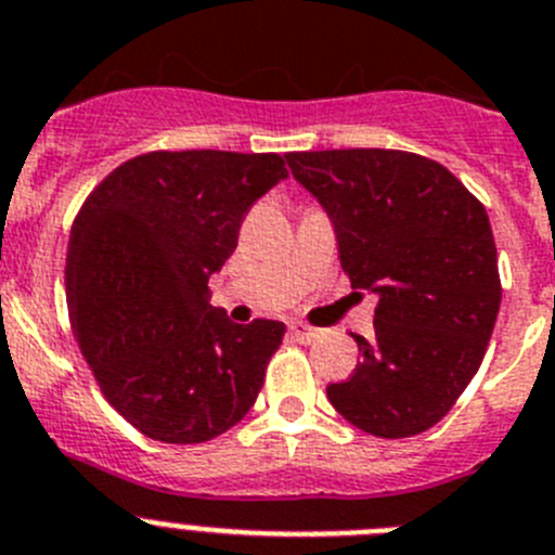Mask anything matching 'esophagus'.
Returning <instances> with one entry per match:
<instances>
[{
	"instance_id": "34e87169",
	"label": "esophagus",
	"mask_w": 555,
	"mask_h": 555,
	"mask_svg": "<svg viewBox=\"0 0 555 555\" xmlns=\"http://www.w3.org/2000/svg\"><path fill=\"white\" fill-rule=\"evenodd\" d=\"M289 334H293L296 339H301V343H312V339L321 334V328L307 326L304 321H289Z\"/></svg>"
}]
</instances>
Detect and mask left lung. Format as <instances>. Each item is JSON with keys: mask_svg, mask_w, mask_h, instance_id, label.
Wrapping results in <instances>:
<instances>
[{"mask_svg": "<svg viewBox=\"0 0 555 555\" xmlns=\"http://www.w3.org/2000/svg\"><path fill=\"white\" fill-rule=\"evenodd\" d=\"M284 157L332 218L351 287L378 296L373 339L353 334L362 362L328 384V401L373 437L426 431L481 367L501 309L487 209L421 154L328 149Z\"/></svg>", "mask_w": 555, "mask_h": 555, "instance_id": "1", "label": "left lung"}]
</instances>
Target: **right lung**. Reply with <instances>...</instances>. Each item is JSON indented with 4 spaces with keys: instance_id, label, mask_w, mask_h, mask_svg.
<instances>
[{
    "instance_id": "right-lung-1",
    "label": "right lung",
    "mask_w": 555,
    "mask_h": 555,
    "mask_svg": "<svg viewBox=\"0 0 555 555\" xmlns=\"http://www.w3.org/2000/svg\"><path fill=\"white\" fill-rule=\"evenodd\" d=\"M284 177L279 154L149 152L104 177L74 218V337L109 406L146 437L207 442L257 401L284 323H232L207 284Z\"/></svg>"
}]
</instances>
